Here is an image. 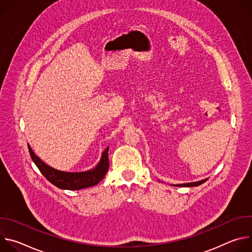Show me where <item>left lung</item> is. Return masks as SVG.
<instances>
[{
	"label": "left lung",
	"instance_id": "8db88e82",
	"mask_svg": "<svg viewBox=\"0 0 252 252\" xmlns=\"http://www.w3.org/2000/svg\"><path fill=\"white\" fill-rule=\"evenodd\" d=\"M206 179H202V181H199V182H196V183H189V184H183V185H177L176 187H197V186H200L201 184L205 183Z\"/></svg>",
	"mask_w": 252,
	"mask_h": 252
}]
</instances>
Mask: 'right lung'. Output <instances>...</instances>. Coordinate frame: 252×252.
Masks as SVG:
<instances>
[{
    "mask_svg": "<svg viewBox=\"0 0 252 252\" xmlns=\"http://www.w3.org/2000/svg\"><path fill=\"white\" fill-rule=\"evenodd\" d=\"M28 148L32 161L38 166L42 174L51 184L63 189L78 190L94 187L97 185L104 177L110 166L109 154H107L109 153V148H106L105 151L102 153L98 164L94 169L84 172H64L57 170L47 165L43 160H41L35 156L29 145Z\"/></svg>",
    "mask_w": 252,
    "mask_h": 252,
    "instance_id": "1",
    "label": "right lung"
}]
</instances>
